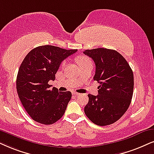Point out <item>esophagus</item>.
I'll return each mask as SVG.
<instances>
[{
	"mask_svg": "<svg viewBox=\"0 0 154 154\" xmlns=\"http://www.w3.org/2000/svg\"><path fill=\"white\" fill-rule=\"evenodd\" d=\"M72 94H73V95H75V96H79V95H80V94H79V93L76 92V91H73V92H72Z\"/></svg>",
	"mask_w": 154,
	"mask_h": 154,
	"instance_id": "1",
	"label": "esophagus"
}]
</instances>
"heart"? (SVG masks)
Here are the masks:
<instances>
[{
    "label": "heart",
    "mask_w": 154,
    "mask_h": 154,
    "mask_svg": "<svg viewBox=\"0 0 154 154\" xmlns=\"http://www.w3.org/2000/svg\"><path fill=\"white\" fill-rule=\"evenodd\" d=\"M77 64L79 65V66H81V65H85V64H86V63H90L91 60H89L88 57H85V56H82V57H79L77 58ZM65 65V63H63V65Z\"/></svg>",
    "instance_id": "heart-1"
}]
</instances>
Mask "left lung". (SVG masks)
Listing matches in <instances>:
<instances>
[{
    "label": "left lung",
    "mask_w": 154,
    "mask_h": 154,
    "mask_svg": "<svg viewBox=\"0 0 154 154\" xmlns=\"http://www.w3.org/2000/svg\"><path fill=\"white\" fill-rule=\"evenodd\" d=\"M83 52L94 60V80L100 84L98 95L88 94L85 113L97 125H109L119 119L131 104L133 72L125 58L114 50L96 48Z\"/></svg>",
    "instance_id": "8db88e82"
}]
</instances>
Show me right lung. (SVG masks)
Listing matches in <instances>:
<instances>
[{
    "label": "right lung",
    "instance_id": "add662e5",
    "mask_svg": "<svg viewBox=\"0 0 154 154\" xmlns=\"http://www.w3.org/2000/svg\"><path fill=\"white\" fill-rule=\"evenodd\" d=\"M77 51L42 45L25 56L17 72L16 89L23 107L34 121L49 125L65 114L72 93L50 89L48 82L55 79L62 62Z\"/></svg>",
    "mask_w": 154,
    "mask_h": 154
}]
</instances>
